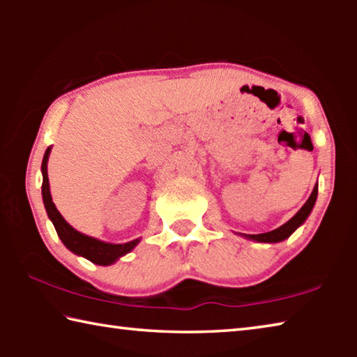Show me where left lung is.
Returning a JSON list of instances; mask_svg holds the SVG:
<instances>
[{"label": "left lung", "instance_id": "left-lung-1", "mask_svg": "<svg viewBox=\"0 0 357 357\" xmlns=\"http://www.w3.org/2000/svg\"><path fill=\"white\" fill-rule=\"evenodd\" d=\"M317 197H318V183L317 185L313 187V190L310 193L309 200L305 202L304 206H302L298 213H296L294 217H291L287 223H283L282 227L273 229V231H268V233H261V234H244L247 239H253L257 241V243H280V241L287 239L291 236V234L296 231V228L301 227L302 223L305 222L307 217L312 213L313 206H315V202H317Z\"/></svg>", "mask_w": 357, "mask_h": 357}]
</instances>
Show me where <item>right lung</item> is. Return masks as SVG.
<instances>
[{"label":"right lung","mask_w":357,"mask_h":357,"mask_svg":"<svg viewBox=\"0 0 357 357\" xmlns=\"http://www.w3.org/2000/svg\"><path fill=\"white\" fill-rule=\"evenodd\" d=\"M50 151L52 146H48L44 154V159H42V198H44V206L48 214V219H50L53 222V225H55L59 239H61L63 244L68 247L70 252H74L75 255L86 258L96 264L108 266L114 263L119 257L126 255V253H129L134 249V247L140 243V239H134L126 244H110L91 236H86V234L77 231L74 227H70L69 223L64 220V217L59 214L55 203L52 202L50 184H48L47 174V162L48 155H50Z\"/></svg>","instance_id":"right-lung-1"}]
</instances>
